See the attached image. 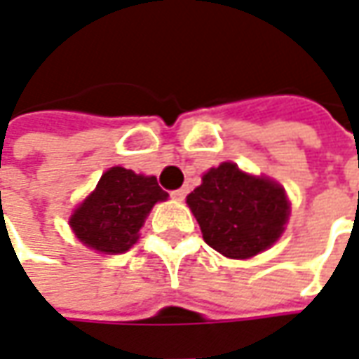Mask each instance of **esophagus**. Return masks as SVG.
<instances>
[{"mask_svg":"<svg viewBox=\"0 0 359 359\" xmlns=\"http://www.w3.org/2000/svg\"><path fill=\"white\" fill-rule=\"evenodd\" d=\"M187 194H189V189H179L170 192V196H172L175 200H184L187 198Z\"/></svg>","mask_w":359,"mask_h":359,"instance_id":"34e87169","label":"esophagus"}]
</instances>
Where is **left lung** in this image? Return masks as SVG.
I'll return each instance as SVG.
<instances>
[{
  "label": "left lung",
  "mask_w": 359,
  "mask_h": 359,
  "mask_svg": "<svg viewBox=\"0 0 359 359\" xmlns=\"http://www.w3.org/2000/svg\"><path fill=\"white\" fill-rule=\"evenodd\" d=\"M202 238L230 259H250L281 238L291 204L285 189L267 177L222 163L187 196Z\"/></svg>",
  "instance_id": "obj_1"
}]
</instances>
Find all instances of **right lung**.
Listing matches in <instances>:
<instances>
[{
	"instance_id": "obj_1",
	"label": "right lung",
	"mask_w": 359,
	"mask_h": 359,
	"mask_svg": "<svg viewBox=\"0 0 359 359\" xmlns=\"http://www.w3.org/2000/svg\"><path fill=\"white\" fill-rule=\"evenodd\" d=\"M167 196L155 177L111 167L70 216V228L90 250L118 255L139 240L151 208Z\"/></svg>"
}]
</instances>
